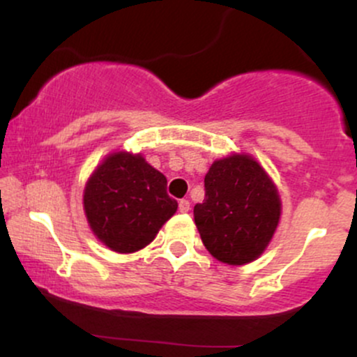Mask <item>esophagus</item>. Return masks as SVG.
I'll return each mask as SVG.
<instances>
[{
	"label": "esophagus",
	"instance_id": "1",
	"mask_svg": "<svg viewBox=\"0 0 357 357\" xmlns=\"http://www.w3.org/2000/svg\"><path fill=\"white\" fill-rule=\"evenodd\" d=\"M178 206H179V211H181V213H188V211H190L191 204H190V202H188V199H181V202L178 203Z\"/></svg>",
	"mask_w": 357,
	"mask_h": 357
}]
</instances>
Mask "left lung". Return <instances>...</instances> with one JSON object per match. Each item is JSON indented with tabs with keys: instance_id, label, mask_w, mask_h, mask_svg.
Instances as JSON below:
<instances>
[{
	"instance_id": "8db88e82",
	"label": "left lung",
	"mask_w": 357,
	"mask_h": 357,
	"mask_svg": "<svg viewBox=\"0 0 357 357\" xmlns=\"http://www.w3.org/2000/svg\"><path fill=\"white\" fill-rule=\"evenodd\" d=\"M280 211V196L264 167L252 155L233 154L213 162L204 176L195 223L216 260L245 265L267 248Z\"/></svg>"
}]
</instances>
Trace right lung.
Masks as SVG:
<instances>
[{
    "instance_id": "add662e5",
    "label": "right lung",
    "mask_w": 357,
    "mask_h": 357,
    "mask_svg": "<svg viewBox=\"0 0 357 357\" xmlns=\"http://www.w3.org/2000/svg\"><path fill=\"white\" fill-rule=\"evenodd\" d=\"M166 188V176L141 154H109L84 190V210L93 235L119 253L144 248L178 210Z\"/></svg>"
}]
</instances>
